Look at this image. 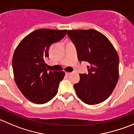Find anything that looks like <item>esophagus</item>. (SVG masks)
Returning a JSON list of instances; mask_svg holds the SVG:
<instances>
[{
    "instance_id": "esophagus-1",
    "label": "esophagus",
    "mask_w": 134,
    "mask_h": 134,
    "mask_svg": "<svg viewBox=\"0 0 134 134\" xmlns=\"http://www.w3.org/2000/svg\"><path fill=\"white\" fill-rule=\"evenodd\" d=\"M70 74H71V72H65V75H67V76H68V75H69Z\"/></svg>"
}]
</instances>
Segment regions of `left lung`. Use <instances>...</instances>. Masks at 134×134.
Here are the masks:
<instances>
[{
  "label": "left lung",
  "instance_id": "1",
  "mask_svg": "<svg viewBox=\"0 0 134 134\" xmlns=\"http://www.w3.org/2000/svg\"><path fill=\"white\" fill-rule=\"evenodd\" d=\"M67 35L75 45L79 62H87L88 73L80 74L74 84L78 97L88 105L107 99L119 78V55L109 40L94 29L68 30Z\"/></svg>",
  "mask_w": 134,
  "mask_h": 134
}]
</instances>
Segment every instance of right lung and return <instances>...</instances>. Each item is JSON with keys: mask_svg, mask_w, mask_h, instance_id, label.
<instances>
[{"mask_svg": "<svg viewBox=\"0 0 134 134\" xmlns=\"http://www.w3.org/2000/svg\"><path fill=\"white\" fill-rule=\"evenodd\" d=\"M67 30L37 29L26 36L17 46L12 59L14 80L23 96L35 103L42 104L58 93L63 71H48L44 60L50 46L61 41Z\"/></svg>", "mask_w": 134, "mask_h": 134, "instance_id": "right-lung-1", "label": "right lung"}]
</instances>
